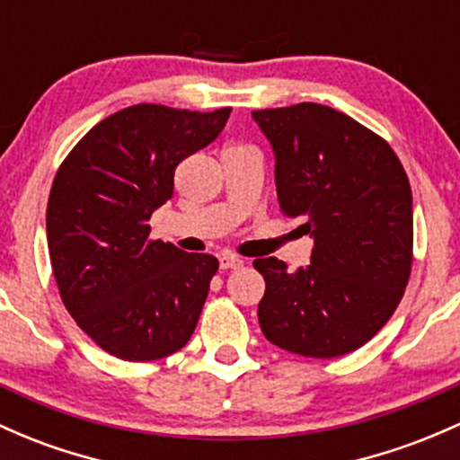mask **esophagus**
<instances>
[{
	"label": "esophagus",
	"mask_w": 460,
	"mask_h": 460,
	"mask_svg": "<svg viewBox=\"0 0 460 460\" xmlns=\"http://www.w3.org/2000/svg\"><path fill=\"white\" fill-rule=\"evenodd\" d=\"M244 266V260H240L238 255H222L220 257V269L222 270H235Z\"/></svg>",
	"instance_id": "obj_1"
}]
</instances>
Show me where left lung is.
Returning a JSON list of instances; mask_svg holds the SVG:
<instances>
[{
	"label": "left lung",
	"mask_w": 460,
	"mask_h": 460,
	"mask_svg": "<svg viewBox=\"0 0 460 460\" xmlns=\"http://www.w3.org/2000/svg\"><path fill=\"white\" fill-rule=\"evenodd\" d=\"M275 150L279 209L304 216L312 264L288 272L277 257L253 266L257 305L272 345L336 358L369 342L400 305L412 269V191L386 139L314 102L253 111Z\"/></svg>",
	"instance_id": "1"
}]
</instances>
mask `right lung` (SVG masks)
<instances>
[{"label": "right lung", "mask_w": 460, "mask_h": 460, "mask_svg": "<svg viewBox=\"0 0 460 460\" xmlns=\"http://www.w3.org/2000/svg\"><path fill=\"white\" fill-rule=\"evenodd\" d=\"M211 113L135 104L109 115L65 156L48 200V246L60 299L111 356L150 362L188 345L218 260L150 240L174 170L220 135Z\"/></svg>", "instance_id": "obj_1"}]
</instances>
